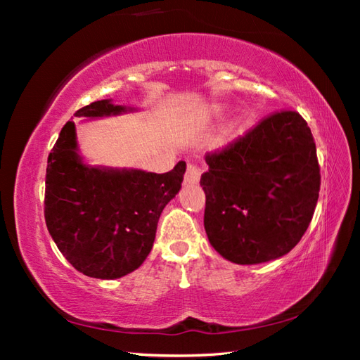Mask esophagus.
<instances>
[{"instance_id": "34e87169", "label": "esophagus", "mask_w": 360, "mask_h": 360, "mask_svg": "<svg viewBox=\"0 0 360 360\" xmlns=\"http://www.w3.org/2000/svg\"><path fill=\"white\" fill-rule=\"evenodd\" d=\"M200 176H202V168L193 165V163H188L186 169V182H188V184H197L200 181Z\"/></svg>"}]
</instances>
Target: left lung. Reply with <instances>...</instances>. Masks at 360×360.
<instances>
[{
  "label": "left lung",
  "instance_id": "left-lung-1",
  "mask_svg": "<svg viewBox=\"0 0 360 360\" xmlns=\"http://www.w3.org/2000/svg\"><path fill=\"white\" fill-rule=\"evenodd\" d=\"M205 160L210 167L200 179L206 195L205 230L224 259L254 265L297 246L321 187L316 144L300 114L268 115Z\"/></svg>",
  "mask_w": 360,
  "mask_h": 360
}]
</instances>
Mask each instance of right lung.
<instances>
[{"label":"right lung","instance_id":"add662e5","mask_svg":"<svg viewBox=\"0 0 360 360\" xmlns=\"http://www.w3.org/2000/svg\"><path fill=\"white\" fill-rule=\"evenodd\" d=\"M135 108L94 101L76 117L100 119ZM186 162L157 174L133 168L90 167L79 155L76 125L66 122L47 158L44 217L65 259L98 279L129 275L148 257L157 224L179 192Z\"/></svg>","mask_w":360,"mask_h":360}]
</instances>
